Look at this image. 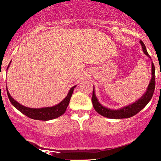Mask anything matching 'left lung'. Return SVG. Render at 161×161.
Listing matches in <instances>:
<instances>
[{"mask_svg":"<svg viewBox=\"0 0 161 161\" xmlns=\"http://www.w3.org/2000/svg\"><path fill=\"white\" fill-rule=\"evenodd\" d=\"M140 44L142 45L143 51L147 55L149 58H151V57L148 54L147 51L146 47L144 42L141 40ZM155 68L154 66V64L152 62V78L149 82L148 87L146 92L143 96L141 97L139 100L136 101L133 104H130L127 106L123 107L122 108L118 110H111L108 108L103 106L102 105L99 103V101L95 95V92H94V89H93V93H92V104H93L94 108L95 111L105 117L110 118V119H125L130 118L132 116H135L136 114L144 108L146 105L148 104V103L153 97L154 91H155Z\"/></svg>","mask_w":161,"mask_h":161,"instance_id":"left-lung-1","label":"left lung"}]
</instances>
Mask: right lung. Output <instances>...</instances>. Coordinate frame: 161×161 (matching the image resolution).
Listing matches in <instances>:
<instances>
[{
  "instance_id": "obj_1",
  "label": "right lung",
  "mask_w": 161,
  "mask_h": 161,
  "mask_svg": "<svg viewBox=\"0 0 161 161\" xmlns=\"http://www.w3.org/2000/svg\"><path fill=\"white\" fill-rule=\"evenodd\" d=\"M9 64H8V66H9ZM75 87L76 86H74L73 87H72L67 97L60 103H58V105H54V106L52 107L42 108H31L23 106V105L19 104V103H17L16 100H14L12 97V96L10 95L9 92L8 91L7 87H6V92H7L8 97L11 103L18 111H20L22 114H25L28 117L33 119L48 121L58 118L65 113L66 109H67L68 105L69 103V100L72 97V92H73L74 89Z\"/></svg>"
}]
</instances>
